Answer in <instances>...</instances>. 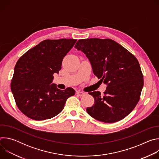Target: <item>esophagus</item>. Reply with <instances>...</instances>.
Listing matches in <instances>:
<instances>
[{"label":"esophagus","mask_w":159,"mask_h":159,"mask_svg":"<svg viewBox=\"0 0 159 159\" xmlns=\"http://www.w3.org/2000/svg\"><path fill=\"white\" fill-rule=\"evenodd\" d=\"M76 94L79 96H83L84 95H85V93H83V92H81V91H77L76 93Z\"/></svg>","instance_id":"esophagus-1"}]
</instances>
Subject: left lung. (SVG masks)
<instances>
[{"label":"left lung","instance_id":"left-lung-1","mask_svg":"<svg viewBox=\"0 0 159 159\" xmlns=\"http://www.w3.org/2000/svg\"><path fill=\"white\" fill-rule=\"evenodd\" d=\"M75 48L89 59L94 74L107 85L102 96L99 91L89 93L94 98L88 114L104 123L121 120L139 101L143 87V76L136 57L121 44L111 39H79Z\"/></svg>","mask_w":159,"mask_h":159}]
</instances>
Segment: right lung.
<instances>
[{
    "instance_id": "obj_1",
    "label": "right lung",
    "mask_w": 159,
    "mask_h": 159,
    "mask_svg": "<svg viewBox=\"0 0 159 159\" xmlns=\"http://www.w3.org/2000/svg\"><path fill=\"white\" fill-rule=\"evenodd\" d=\"M77 39H46L22 55L16 63L11 87L19 110L34 120L50 119L63 110L66 99L75 94L71 87L58 89L53 74Z\"/></svg>"
}]
</instances>
